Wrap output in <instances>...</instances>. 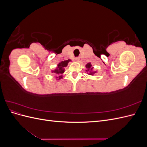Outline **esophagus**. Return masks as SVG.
Returning <instances> with one entry per match:
<instances>
[{
  "label": "esophagus",
  "mask_w": 147,
  "mask_h": 147,
  "mask_svg": "<svg viewBox=\"0 0 147 147\" xmlns=\"http://www.w3.org/2000/svg\"><path fill=\"white\" fill-rule=\"evenodd\" d=\"M75 61H77V62L79 61V58H78V57H76V58H75Z\"/></svg>",
  "instance_id": "34e87169"
}]
</instances>
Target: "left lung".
Listing matches in <instances>:
<instances>
[{
    "instance_id": "8db88e82",
    "label": "left lung",
    "mask_w": 147,
    "mask_h": 147,
    "mask_svg": "<svg viewBox=\"0 0 147 147\" xmlns=\"http://www.w3.org/2000/svg\"><path fill=\"white\" fill-rule=\"evenodd\" d=\"M86 68L87 69V70H86V72H87L88 74H89L90 75H93L94 74H96L97 72L96 71H93V67H92V65L90 63H88L86 65Z\"/></svg>"
}]
</instances>
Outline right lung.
<instances>
[{
	"label": "right lung",
	"mask_w": 147,
	"mask_h": 147,
	"mask_svg": "<svg viewBox=\"0 0 147 147\" xmlns=\"http://www.w3.org/2000/svg\"><path fill=\"white\" fill-rule=\"evenodd\" d=\"M71 60L70 59H68V60H65V61H61V63H59L58 64H57V66L56 67V68L53 70H51V72L55 74V75H60L59 77H56V78H57V80H60L61 78H63V74L64 72H65V69H64V67H65L67 66L68 65V63H69V62H70Z\"/></svg>",
	"instance_id": "obj_1"
}]
</instances>
